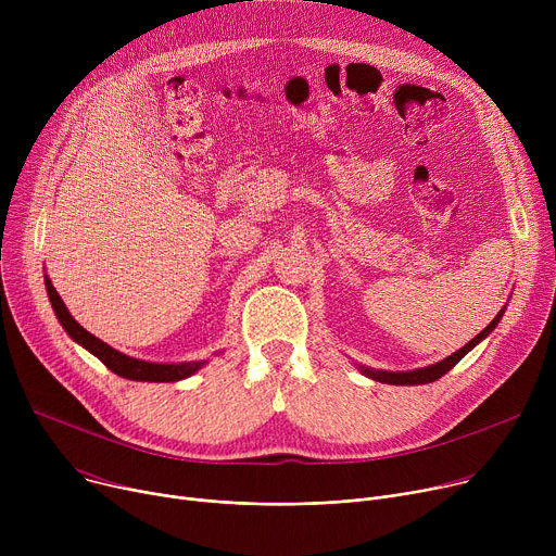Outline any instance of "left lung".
Here are the masks:
<instances>
[{"label":"left lung","mask_w":556,"mask_h":556,"mask_svg":"<svg viewBox=\"0 0 556 556\" xmlns=\"http://www.w3.org/2000/svg\"><path fill=\"white\" fill-rule=\"evenodd\" d=\"M503 313H506V306H503L501 311H498V315L472 339V341H468L464 348H459L457 352H452L450 357H445V359H441V362H437V364H432V366H426V368H417V370H401V372H392V370H375V368H368V366H359L357 364V368L362 370V375H366L368 379H375V381H381V383H392V386H421V383H432V381H437V379H441L447 370H452L454 366H457L468 352L477 345V343H481L496 326H498V321H501V317H503Z\"/></svg>","instance_id":"obj_1"}]
</instances>
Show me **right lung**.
Wrapping results in <instances>:
<instances>
[{
	"mask_svg": "<svg viewBox=\"0 0 556 556\" xmlns=\"http://www.w3.org/2000/svg\"><path fill=\"white\" fill-rule=\"evenodd\" d=\"M43 283L48 290V299L50 306H53L62 328L68 332V337L79 343L81 348H86L90 355H94L99 362H102L109 370H113L115 375L130 379V381H155V383H170V381H181L188 379L190 375H194L197 370L204 368L208 362H181V364H155V362H143V359H135L124 355V352L115 350L113 345H109L106 341L97 339L94 334H90L86 328H81L73 315L68 313L66 304L62 301V296L58 294V290L50 283L48 275H43Z\"/></svg>",
	"mask_w": 556,
	"mask_h": 556,
	"instance_id": "1",
	"label": "right lung"
}]
</instances>
